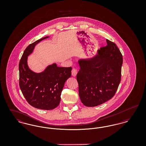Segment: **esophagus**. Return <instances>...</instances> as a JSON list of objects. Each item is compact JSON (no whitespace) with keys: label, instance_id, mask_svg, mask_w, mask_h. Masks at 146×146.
<instances>
[{"label":"esophagus","instance_id":"esophagus-1","mask_svg":"<svg viewBox=\"0 0 146 146\" xmlns=\"http://www.w3.org/2000/svg\"><path fill=\"white\" fill-rule=\"evenodd\" d=\"M76 74H77V70L75 68H73L72 70V76H76Z\"/></svg>","mask_w":146,"mask_h":146}]
</instances>
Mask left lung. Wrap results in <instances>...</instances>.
Segmentation results:
<instances>
[{
    "mask_svg": "<svg viewBox=\"0 0 146 146\" xmlns=\"http://www.w3.org/2000/svg\"><path fill=\"white\" fill-rule=\"evenodd\" d=\"M107 45L90 60H80L76 75L79 95L87 107H95L111 99L121 81L123 56L117 45L108 39Z\"/></svg>",
    "mask_w": 146,
    "mask_h": 146,
    "instance_id": "left-lung-1",
    "label": "left lung"
}]
</instances>
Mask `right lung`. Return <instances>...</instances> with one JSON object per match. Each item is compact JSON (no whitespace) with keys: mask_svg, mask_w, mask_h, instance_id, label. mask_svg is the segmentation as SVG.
Returning <instances> with one entry per match:
<instances>
[{"mask_svg":"<svg viewBox=\"0 0 146 146\" xmlns=\"http://www.w3.org/2000/svg\"><path fill=\"white\" fill-rule=\"evenodd\" d=\"M49 36L29 44L25 50L19 62V85L28 104L36 108L51 110L60 102L61 95L66 81L71 76L72 68L60 67L54 63L44 72L35 73L29 69L27 56L35 45Z\"/></svg>","mask_w":146,"mask_h":146,"instance_id":"right-lung-1","label":"right lung"}]
</instances>
